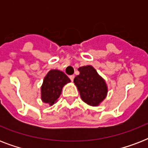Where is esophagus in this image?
Segmentation results:
<instances>
[{
	"label": "esophagus",
	"instance_id": "1",
	"mask_svg": "<svg viewBox=\"0 0 148 148\" xmlns=\"http://www.w3.org/2000/svg\"><path fill=\"white\" fill-rule=\"evenodd\" d=\"M69 77H70V79H71V81H74V75H71Z\"/></svg>",
	"mask_w": 148,
	"mask_h": 148
}]
</instances>
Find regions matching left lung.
Here are the masks:
<instances>
[{"label":"left lung","mask_w":148,"mask_h":148,"mask_svg":"<svg viewBox=\"0 0 148 148\" xmlns=\"http://www.w3.org/2000/svg\"><path fill=\"white\" fill-rule=\"evenodd\" d=\"M80 72L74 80L81 99L90 106H98L105 99L108 87L105 81L90 65L78 68Z\"/></svg>","instance_id":"8db88e82"}]
</instances>
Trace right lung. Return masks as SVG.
<instances>
[{
  "label": "right lung",
  "instance_id": "obj_1",
  "mask_svg": "<svg viewBox=\"0 0 148 148\" xmlns=\"http://www.w3.org/2000/svg\"><path fill=\"white\" fill-rule=\"evenodd\" d=\"M71 82V80L64 72L58 70H51L45 76L40 88L41 100L50 106L57 102L60 97L63 87Z\"/></svg>",
  "mask_w": 148,
  "mask_h": 148
}]
</instances>
